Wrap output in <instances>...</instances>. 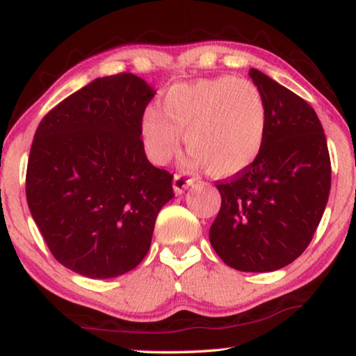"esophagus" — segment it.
<instances>
[{
  "label": "esophagus",
  "mask_w": 356,
  "mask_h": 356,
  "mask_svg": "<svg viewBox=\"0 0 356 356\" xmlns=\"http://www.w3.org/2000/svg\"><path fill=\"white\" fill-rule=\"evenodd\" d=\"M195 182V179L190 177V174L186 172H179L174 176L172 179V186H174V191L176 193H182L185 188H188V186Z\"/></svg>",
  "instance_id": "34e87169"
}]
</instances>
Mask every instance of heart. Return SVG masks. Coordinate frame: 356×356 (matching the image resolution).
I'll return each instance as SVG.
<instances>
[{
  "mask_svg": "<svg viewBox=\"0 0 356 356\" xmlns=\"http://www.w3.org/2000/svg\"><path fill=\"white\" fill-rule=\"evenodd\" d=\"M268 108L261 88L246 78L222 75L176 84L161 100L160 113L143 118L141 136L149 159L165 165L180 149L216 177L243 172L262 154Z\"/></svg>",
  "mask_w": 356,
  "mask_h": 356,
  "instance_id": "1",
  "label": "heart"
}]
</instances>
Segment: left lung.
I'll use <instances>...</instances> for the list:
<instances>
[{
	"instance_id": "left-lung-1",
	"label": "left lung",
	"mask_w": 356,
	"mask_h": 356,
	"mask_svg": "<svg viewBox=\"0 0 356 356\" xmlns=\"http://www.w3.org/2000/svg\"><path fill=\"white\" fill-rule=\"evenodd\" d=\"M250 76L267 102V138L248 170L215 182L221 207L209 237L229 267L273 272L314 237L331 188V161L308 102L256 69Z\"/></svg>"
}]
</instances>
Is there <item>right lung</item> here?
Returning a JSON list of instances; mask_svg holds the SVG:
<instances>
[{"instance_id": "add662e5", "label": "right lung", "mask_w": 356, "mask_h": 356, "mask_svg": "<svg viewBox=\"0 0 356 356\" xmlns=\"http://www.w3.org/2000/svg\"><path fill=\"white\" fill-rule=\"evenodd\" d=\"M154 94L134 74L97 78L51 108L35 130L29 212L53 257L78 275L105 280L134 270L174 196L172 174L150 163L141 140Z\"/></svg>"}]
</instances>
